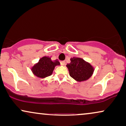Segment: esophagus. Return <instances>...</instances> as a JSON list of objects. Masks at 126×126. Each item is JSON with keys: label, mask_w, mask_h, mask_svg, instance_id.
<instances>
[{"label": "esophagus", "mask_w": 126, "mask_h": 126, "mask_svg": "<svg viewBox=\"0 0 126 126\" xmlns=\"http://www.w3.org/2000/svg\"><path fill=\"white\" fill-rule=\"evenodd\" d=\"M61 65H63H63H65V61H61Z\"/></svg>", "instance_id": "esophagus-1"}]
</instances>
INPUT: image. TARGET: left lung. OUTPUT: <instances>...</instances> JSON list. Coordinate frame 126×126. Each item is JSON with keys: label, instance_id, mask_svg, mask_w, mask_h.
Returning a JSON list of instances; mask_svg holds the SVG:
<instances>
[{"label": "left lung", "instance_id": "8db88e82", "mask_svg": "<svg viewBox=\"0 0 126 126\" xmlns=\"http://www.w3.org/2000/svg\"><path fill=\"white\" fill-rule=\"evenodd\" d=\"M70 63L66 65L70 76L76 81H87L92 76L94 69L90 63L79 57L70 59Z\"/></svg>", "mask_w": 126, "mask_h": 126}]
</instances>
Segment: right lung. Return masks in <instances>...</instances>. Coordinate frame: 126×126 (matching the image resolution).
<instances>
[{
	"label": "right lung",
	"mask_w": 126,
	"mask_h": 126,
	"mask_svg": "<svg viewBox=\"0 0 126 126\" xmlns=\"http://www.w3.org/2000/svg\"><path fill=\"white\" fill-rule=\"evenodd\" d=\"M60 65V63L58 60L52 61L51 57L44 56L32 67L31 70L36 77L45 79L52 75L55 67Z\"/></svg>",
	"instance_id": "1"
}]
</instances>
